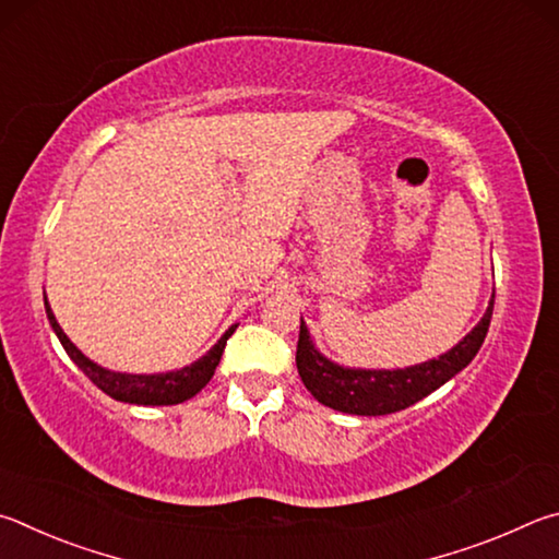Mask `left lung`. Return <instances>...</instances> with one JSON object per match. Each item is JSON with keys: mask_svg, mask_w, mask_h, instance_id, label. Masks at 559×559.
<instances>
[{"mask_svg": "<svg viewBox=\"0 0 559 559\" xmlns=\"http://www.w3.org/2000/svg\"><path fill=\"white\" fill-rule=\"evenodd\" d=\"M491 314L493 299L484 319L449 354L405 370H350L331 364L311 344L309 331L305 321H301L297 370L309 393L321 405L338 409V413L368 417L400 413V409L415 405L429 393H435L449 378H454L459 370L472 364L488 334Z\"/></svg>", "mask_w": 559, "mask_h": 559, "instance_id": "obj_1", "label": "left lung"}]
</instances>
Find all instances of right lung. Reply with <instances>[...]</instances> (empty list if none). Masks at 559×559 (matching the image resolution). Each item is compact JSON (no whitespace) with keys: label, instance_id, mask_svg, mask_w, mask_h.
Returning <instances> with one entry per match:
<instances>
[{"label":"right lung","instance_id":"add662e5","mask_svg":"<svg viewBox=\"0 0 559 559\" xmlns=\"http://www.w3.org/2000/svg\"><path fill=\"white\" fill-rule=\"evenodd\" d=\"M46 301V297H44ZM46 314L51 326L56 331L58 341L66 348V354L73 358V364L83 370V373L93 380V383L103 390L105 395H110L120 403H132V405H179L183 400L193 397L199 390L209 383L215 373V366L221 364L223 348L233 336L235 326H230L221 336L218 344H215L209 354L195 360V364L186 366L181 370H174V373H159V376H130V373H112V370H105L91 358H85L81 350H78L71 338L63 334V329L58 326L51 307L46 301Z\"/></svg>","mask_w":559,"mask_h":559}]
</instances>
